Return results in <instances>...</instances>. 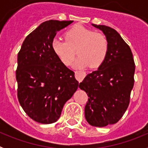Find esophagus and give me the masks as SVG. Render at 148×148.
<instances>
[{"label":"esophagus","instance_id":"34e87169","mask_svg":"<svg viewBox=\"0 0 148 148\" xmlns=\"http://www.w3.org/2000/svg\"><path fill=\"white\" fill-rule=\"evenodd\" d=\"M75 78H77V80L79 82H82L83 80V78L86 76V73L84 71H75Z\"/></svg>","mask_w":148,"mask_h":148}]
</instances>
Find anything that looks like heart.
Listing matches in <instances>:
<instances>
[{
    "mask_svg": "<svg viewBox=\"0 0 148 148\" xmlns=\"http://www.w3.org/2000/svg\"><path fill=\"white\" fill-rule=\"evenodd\" d=\"M64 38L66 40L55 38L52 42L53 52L64 65L69 66L73 63L75 50L78 56L75 62L77 67L89 65L97 68L105 60L109 44L104 34L77 24L65 32Z\"/></svg>",
    "mask_w": 148,
    "mask_h": 148,
    "instance_id": "b5f03b06",
    "label": "heart"
}]
</instances>
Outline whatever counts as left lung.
I'll return each instance as SVG.
<instances>
[{"instance_id": "1", "label": "left lung", "mask_w": 148, "mask_h": 148, "mask_svg": "<svg viewBox=\"0 0 148 148\" xmlns=\"http://www.w3.org/2000/svg\"><path fill=\"white\" fill-rule=\"evenodd\" d=\"M92 25L104 32L109 49L104 62L84 78L79 87L89 97L84 109L86 120L92 126L101 127L118 122L127 109L135 63L130 47L114 29Z\"/></svg>"}]
</instances>
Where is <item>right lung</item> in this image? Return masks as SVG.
I'll return each instance as SVG.
<instances>
[{"label": "right lung", "instance_id": "add662e5", "mask_svg": "<svg viewBox=\"0 0 148 148\" xmlns=\"http://www.w3.org/2000/svg\"><path fill=\"white\" fill-rule=\"evenodd\" d=\"M73 22H44L27 35L18 54V101L29 117L38 123L58 121L64 104L78 89L75 73L60 61L52 48L57 32Z\"/></svg>", "mask_w": 148, "mask_h": 148}]
</instances>
